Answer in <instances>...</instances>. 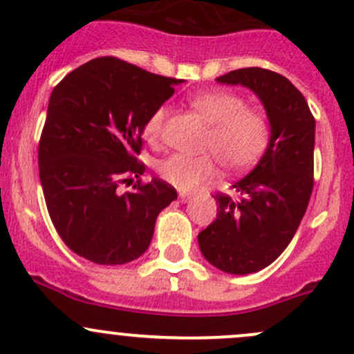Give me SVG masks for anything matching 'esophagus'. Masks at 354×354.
I'll use <instances>...</instances> for the list:
<instances>
[{"label":"esophagus","instance_id":"esophagus-1","mask_svg":"<svg viewBox=\"0 0 354 354\" xmlns=\"http://www.w3.org/2000/svg\"><path fill=\"white\" fill-rule=\"evenodd\" d=\"M191 198H192V196L187 194V192H178V199H180L182 203H187Z\"/></svg>","mask_w":354,"mask_h":354}]
</instances>
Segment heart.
<instances>
[{
	"label": "heart",
	"mask_w": 354,
	"mask_h": 354,
	"mask_svg": "<svg viewBox=\"0 0 354 354\" xmlns=\"http://www.w3.org/2000/svg\"><path fill=\"white\" fill-rule=\"evenodd\" d=\"M191 107L206 122L209 131L204 138L203 150L220 160L227 170H245L264 155L269 147L271 129L262 112L245 107V100L228 90H207L189 100ZM165 107H158L145 124V136L156 140L165 122ZM216 174L212 155H184L174 153L158 163V176L178 191H194L204 180Z\"/></svg>",
	"instance_id": "obj_1"
}]
</instances>
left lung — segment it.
Wrapping results in <instances>:
<instances>
[{"instance_id":"1","label":"left lung","mask_w":354,"mask_h":354,"mask_svg":"<svg viewBox=\"0 0 354 354\" xmlns=\"http://www.w3.org/2000/svg\"><path fill=\"white\" fill-rule=\"evenodd\" d=\"M242 85L262 102L271 127L259 163L233 182L230 194H216V220L198 235L204 259L230 274H250L283 254L298 230L313 189L315 119L300 90L279 73L242 68L218 76Z\"/></svg>"}]
</instances>
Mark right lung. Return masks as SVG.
Returning a JSON list of instances; mask_svg holds the SVG:
<instances>
[{
    "mask_svg": "<svg viewBox=\"0 0 354 354\" xmlns=\"http://www.w3.org/2000/svg\"><path fill=\"white\" fill-rule=\"evenodd\" d=\"M182 82L118 57H97L50 93L39 177L54 228L86 261L118 266L143 256L156 216L177 199L162 178L138 182L124 194L118 189L143 176L136 156L145 124Z\"/></svg>",
    "mask_w": 354,
    "mask_h": 354,
    "instance_id": "right-lung-1",
    "label": "right lung"
}]
</instances>
